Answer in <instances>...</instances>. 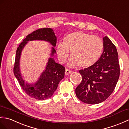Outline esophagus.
<instances>
[{"mask_svg": "<svg viewBox=\"0 0 129 129\" xmlns=\"http://www.w3.org/2000/svg\"><path fill=\"white\" fill-rule=\"evenodd\" d=\"M71 73H72V71L68 70V69H66L65 75H68V74H70Z\"/></svg>", "mask_w": 129, "mask_h": 129, "instance_id": "34e87169", "label": "esophagus"}]
</instances>
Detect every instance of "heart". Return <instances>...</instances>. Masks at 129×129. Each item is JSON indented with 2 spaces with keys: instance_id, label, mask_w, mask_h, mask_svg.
I'll use <instances>...</instances> for the list:
<instances>
[{
  "instance_id": "obj_1",
  "label": "heart",
  "mask_w": 129,
  "mask_h": 129,
  "mask_svg": "<svg viewBox=\"0 0 129 129\" xmlns=\"http://www.w3.org/2000/svg\"><path fill=\"white\" fill-rule=\"evenodd\" d=\"M102 40L90 34L76 31L65 36L63 42L57 47L59 61L64 63L71 52L72 57L68 61V66L88 68L93 66L98 61L103 50Z\"/></svg>"
}]
</instances>
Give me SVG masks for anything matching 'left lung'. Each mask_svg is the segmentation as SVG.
<instances>
[{"instance_id": "8db88e82", "label": "left lung", "mask_w": 129, "mask_h": 129, "mask_svg": "<svg viewBox=\"0 0 129 129\" xmlns=\"http://www.w3.org/2000/svg\"><path fill=\"white\" fill-rule=\"evenodd\" d=\"M103 52L93 66L79 71L82 82L76 94L85 103L96 104L105 101L115 88L120 76L116 48L107 36L103 38Z\"/></svg>"}]
</instances>
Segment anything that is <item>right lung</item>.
<instances>
[{"instance_id":"right-lung-1","label":"right lung","mask_w":129,"mask_h":129,"mask_svg":"<svg viewBox=\"0 0 129 129\" xmlns=\"http://www.w3.org/2000/svg\"><path fill=\"white\" fill-rule=\"evenodd\" d=\"M41 40L49 42L53 46L51 57L49 59L45 70L38 80L33 84L25 82L20 72L19 61L21 52L28 41ZM57 37L53 29L44 28L38 29L28 35L17 48L14 73L25 92L28 96L38 100H46L51 98L57 89L59 82L64 78L65 68L55 61L53 56L56 53L55 47Z\"/></svg>"}]
</instances>
